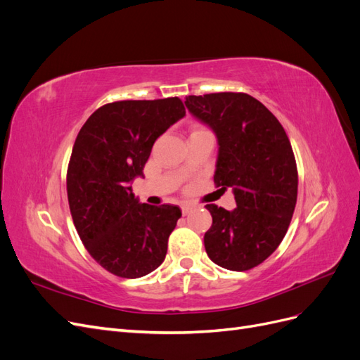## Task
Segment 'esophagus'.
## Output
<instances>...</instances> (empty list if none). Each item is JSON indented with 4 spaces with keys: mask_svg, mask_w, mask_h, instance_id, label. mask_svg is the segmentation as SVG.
I'll return each instance as SVG.
<instances>
[{
    "mask_svg": "<svg viewBox=\"0 0 360 360\" xmlns=\"http://www.w3.org/2000/svg\"><path fill=\"white\" fill-rule=\"evenodd\" d=\"M191 210H192V205H191V204H183V205H181V213H183V216H186Z\"/></svg>",
    "mask_w": 360,
    "mask_h": 360,
    "instance_id": "esophagus-1",
    "label": "esophagus"
}]
</instances>
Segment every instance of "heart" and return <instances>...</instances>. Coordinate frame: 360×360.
Masks as SVG:
<instances>
[{
    "mask_svg": "<svg viewBox=\"0 0 360 360\" xmlns=\"http://www.w3.org/2000/svg\"><path fill=\"white\" fill-rule=\"evenodd\" d=\"M200 130H205V129H197V130H195V132H200Z\"/></svg>",
    "mask_w": 360,
    "mask_h": 360,
    "instance_id": "heart-1",
    "label": "heart"
}]
</instances>
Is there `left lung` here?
<instances>
[{
  "label": "left lung",
  "mask_w": 360,
  "mask_h": 360,
  "mask_svg": "<svg viewBox=\"0 0 360 360\" xmlns=\"http://www.w3.org/2000/svg\"><path fill=\"white\" fill-rule=\"evenodd\" d=\"M193 117L217 136L214 184L233 189L237 207L207 204L213 224L204 234L214 264L245 271L263 263L285 237L297 201V167L278 118L246 93L186 97Z\"/></svg>",
  "instance_id": "obj_1"
}]
</instances>
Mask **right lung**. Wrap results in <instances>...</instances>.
Instances as JSON below:
<instances>
[{"instance_id": "add662e5", "label": "right lung", "mask_w": 360, "mask_h": 360, "mask_svg": "<svg viewBox=\"0 0 360 360\" xmlns=\"http://www.w3.org/2000/svg\"><path fill=\"white\" fill-rule=\"evenodd\" d=\"M184 114L179 97L112 102L76 136L68 168L72 219L89 254L115 276H146L165 259L181 210L141 204L130 181L144 176L155 141Z\"/></svg>"}]
</instances>
